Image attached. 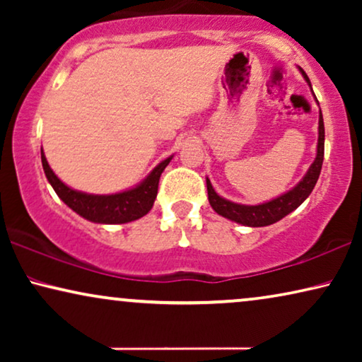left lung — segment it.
<instances>
[{"instance_id": "8db88e82", "label": "left lung", "mask_w": 362, "mask_h": 362, "mask_svg": "<svg viewBox=\"0 0 362 362\" xmlns=\"http://www.w3.org/2000/svg\"><path fill=\"white\" fill-rule=\"evenodd\" d=\"M301 76L305 77V81L308 82L311 87L310 78L306 76L303 69H300ZM325 158V123H323V115H321L320 110V122H318V146H316V158L313 165L310 166V170L306 171L298 185H296L293 189H290L285 194H281L275 199L269 202H264V204L257 206H245V204H237V202L227 201L224 197H221L212 187L211 181L206 180L207 185V196H209V204L212 206L217 214L226 217V219H230L234 222H239L242 226L249 227H264L270 226L284 219L286 214H290L291 211H295L301 202H303L306 197L311 194L313 187L318 181L320 173H321V165H323Z\"/></svg>"}]
</instances>
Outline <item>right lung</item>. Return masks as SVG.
Listing matches in <instances>:
<instances>
[{"mask_svg": "<svg viewBox=\"0 0 362 362\" xmlns=\"http://www.w3.org/2000/svg\"><path fill=\"white\" fill-rule=\"evenodd\" d=\"M171 158L173 156L161 161L140 185L132 187V189L117 192V194H87V192L76 191L64 185L54 175L41 148L44 173H46L47 181L51 182L57 196L78 216L90 222H97V224H125V222L136 221L148 214L156 199L161 173L170 165Z\"/></svg>", "mask_w": 362, "mask_h": 362, "instance_id": "1", "label": "right lung"}]
</instances>
